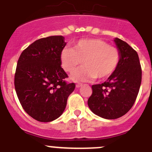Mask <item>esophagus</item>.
Here are the masks:
<instances>
[{
  "instance_id": "34e87169",
  "label": "esophagus",
  "mask_w": 152,
  "mask_h": 152,
  "mask_svg": "<svg viewBox=\"0 0 152 152\" xmlns=\"http://www.w3.org/2000/svg\"><path fill=\"white\" fill-rule=\"evenodd\" d=\"M82 84H80V83H78V84H76V87L77 88H80V87H82Z\"/></svg>"
}]
</instances>
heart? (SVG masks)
I'll use <instances>...</instances> for the list:
<instances>
[{"mask_svg": "<svg viewBox=\"0 0 152 152\" xmlns=\"http://www.w3.org/2000/svg\"><path fill=\"white\" fill-rule=\"evenodd\" d=\"M61 67L71 73L82 63L83 67L71 75L75 81L87 82L95 78L104 79L111 76L118 67L120 53L99 39H81L72 48H64L60 55Z\"/></svg>", "mask_w": 152, "mask_h": 152, "instance_id": "heart-1", "label": "heart"}]
</instances>
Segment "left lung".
<instances>
[{
  "label": "left lung",
  "instance_id": "1",
  "mask_svg": "<svg viewBox=\"0 0 152 152\" xmlns=\"http://www.w3.org/2000/svg\"><path fill=\"white\" fill-rule=\"evenodd\" d=\"M114 42L120 53L118 67L104 83L92 85L93 93L88 100L93 113L107 120L123 117L132 108L142 80L137 53L118 38Z\"/></svg>",
  "mask_w": 152,
  "mask_h": 152
}]
</instances>
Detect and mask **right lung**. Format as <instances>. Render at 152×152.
Wrapping results in <instances>:
<instances>
[{"label":"right lung","mask_w":152,"mask_h":152,"mask_svg":"<svg viewBox=\"0 0 152 152\" xmlns=\"http://www.w3.org/2000/svg\"><path fill=\"white\" fill-rule=\"evenodd\" d=\"M61 35L43 38L20 54L15 74V88L23 110L39 122L55 120L62 114L74 83L61 67L60 55L65 47Z\"/></svg>","instance_id":"1"}]
</instances>
